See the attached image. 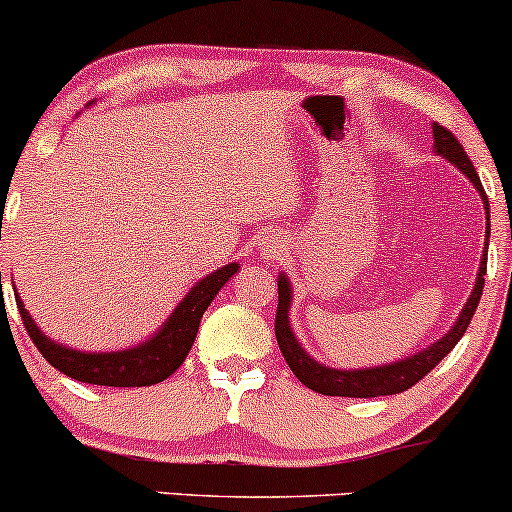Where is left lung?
<instances>
[{
  "label": "left lung",
  "mask_w": 512,
  "mask_h": 512,
  "mask_svg": "<svg viewBox=\"0 0 512 512\" xmlns=\"http://www.w3.org/2000/svg\"><path fill=\"white\" fill-rule=\"evenodd\" d=\"M433 151H436L438 156H443L445 161H450L455 168H460L464 178L477 187V192L481 195V204H484L486 245H489V236H491L489 197H486L484 187H481L477 168L472 166V161H469V156L464 154L462 144L452 137V132H448L445 127H440L438 122H433ZM486 252L489 250L484 248L472 296H469L467 303H464L462 313L455 320V325H452L450 330L438 339V342L426 346L424 351H416V354L399 358L395 363H385V366H375V368H354V370L330 368L325 366V363L315 361V358L303 349L301 342L296 339V334H293V327L289 320V310L293 301L291 281L289 276L281 272L279 274V308H276V320H274L276 342H279L281 354H284L286 363H289V368L293 370V375H296L305 387L320 392V395H330V397L399 395V392L409 390L411 385H416L424 375L431 373V370L436 368L452 349H455V344L460 342L462 334L467 332L474 310H477V305L481 301V291H484Z\"/></svg>",
  "instance_id": "1"
}]
</instances>
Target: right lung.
I'll return each mask as SVG.
<instances>
[{
	"label": "right lung",
	"mask_w": 512,
	"mask_h": 512,
	"mask_svg": "<svg viewBox=\"0 0 512 512\" xmlns=\"http://www.w3.org/2000/svg\"><path fill=\"white\" fill-rule=\"evenodd\" d=\"M236 272L238 264L231 262L207 274L204 279H199L185 293V298L175 305V310L168 315V320L163 322L161 330L154 337L125 351H79L72 349V346H64L50 339L48 334L35 325L19 293H16V305H19L23 325L31 334L33 344L38 346L45 361L55 366L60 373L88 385L144 387L163 383L168 375H173L182 366V361L190 354L192 344H195L204 310L209 308L216 293L221 291V286Z\"/></svg>",
	"instance_id": "obj_1"
}]
</instances>
